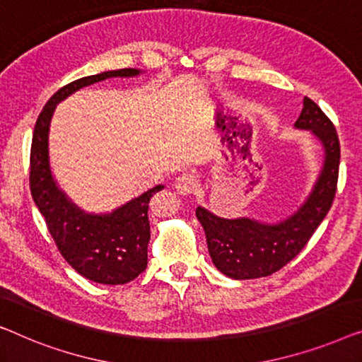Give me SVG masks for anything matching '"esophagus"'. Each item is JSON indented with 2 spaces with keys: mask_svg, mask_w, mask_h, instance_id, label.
I'll return each mask as SVG.
<instances>
[{
  "mask_svg": "<svg viewBox=\"0 0 362 362\" xmlns=\"http://www.w3.org/2000/svg\"><path fill=\"white\" fill-rule=\"evenodd\" d=\"M175 190L180 193V195H188V193H193L197 188V175L193 172H183L175 179L174 183Z\"/></svg>",
  "mask_w": 362,
  "mask_h": 362,
  "instance_id": "esophagus-1",
  "label": "esophagus"
}]
</instances>
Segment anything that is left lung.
I'll return each instance as SVG.
<instances>
[{
  "label": "left lung",
  "mask_w": 362,
  "mask_h": 362,
  "mask_svg": "<svg viewBox=\"0 0 362 362\" xmlns=\"http://www.w3.org/2000/svg\"><path fill=\"white\" fill-rule=\"evenodd\" d=\"M295 128L312 131L322 142L325 160L308 198L293 215L271 225L252 218L228 220L197 208L211 261L228 277L246 281L277 272L302 251L333 205L341 154L334 126L320 106L305 96Z\"/></svg>",
  "instance_id": "left-lung-1"
}]
</instances>
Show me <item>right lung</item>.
I'll return each instance as SVG.
<instances>
[{
  "label": "right lung",
  "instance_id": "right-lung-1",
  "mask_svg": "<svg viewBox=\"0 0 362 362\" xmlns=\"http://www.w3.org/2000/svg\"><path fill=\"white\" fill-rule=\"evenodd\" d=\"M141 70L121 69L90 75L65 85L50 96L40 111L30 146L29 185L35 206L65 261L88 281L123 285L144 272L147 244L151 239L149 202L164 185H156L142 195L105 215L78 208L55 182L49 164V128L55 106L83 86L111 77H136Z\"/></svg>",
  "mask_w": 362,
  "mask_h": 362
}]
</instances>
